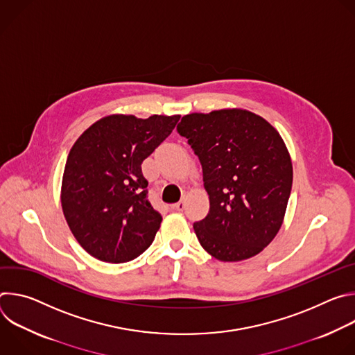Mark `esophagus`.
Segmentation results:
<instances>
[{"mask_svg":"<svg viewBox=\"0 0 355 355\" xmlns=\"http://www.w3.org/2000/svg\"><path fill=\"white\" fill-rule=\"evenodd\" d=\"M184 208H185V198H184L182 200L177 202V204L173 205V209H174V211H184Z\"/></svg>","mask_w":355,"mask_h":355,"instance_id":"34e87169","label":"esophagus"}]
</instances>
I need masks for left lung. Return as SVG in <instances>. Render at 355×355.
Segmentation results:
<instances>
[{
  "label": "left lung",
  "mask_w": 355,
  "mask_h": 355,
  "mask_svg": "<svg viewBox=\"0 0 355 355\" xmlns=\"http://www.w3.org/2000/svg\"><path fill=\"white\" fill-rule=\"evenodd\" d=\"M204 174L209 214L195 234L220 261L257 256L279 232L292 188V162L278 130L245 110L189 114L177 126Z\"/></svg>",
  "instance_id": "left-lung-1"
}]
</instances>
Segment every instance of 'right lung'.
Returning <instances> with one entry per match:
<instances>
[{"label": "right lung", "mask_w": 355, "mask_h": 355, "mask_svg": "<svg viewBox=\"0 0 355 355\" xmlns=\"http://www.w3.org/2000/svg\"><path fill=\"white\" fill-rule=\"evenodd\" d=\"M180 115H108L73 144L62 208L80 245L105 263H126L153 243L162 215L147 199L141 163L173 132Z\"/></svg>", "instance_id": "obj_1"}]
</instances>
